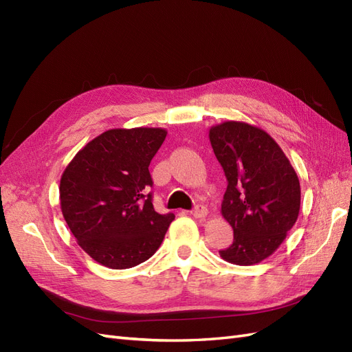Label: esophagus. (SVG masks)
<instances>
[{
	"label": "esophagus",
	"mask_w": 352,
	"mask_h": 352,
	"mask_svg": "<svg viewBox=\"0 0 352 352\" xmlns=\"http://www.w3.org/2000/svg\"><path fill=\"white\" fill-rule=\"evenodd\" d=\"M190 214H192V217H195V219H204L208 214V210H207V207L199 204L192 211H190Z\"/></svg>",
	"instance_id": "esophagus-1"
}]
</instances>
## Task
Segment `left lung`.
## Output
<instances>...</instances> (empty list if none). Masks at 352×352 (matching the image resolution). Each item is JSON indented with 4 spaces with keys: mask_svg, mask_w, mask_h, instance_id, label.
<instances>
[{
    "mask_svg": "<svg viewBox=\"0 0 352 352\" xmlns=\"http://www.w3.org/2000/svg\"><path fill=\"white\" fill-rule=\"evenodd\" d=\"M208 138L228 179L221 216L233 229V243L220 257L238 265L261 263L300 214V179L278 142L257 126L223 122L210 127Z\"/></svg>",
    "mask_w": 352,
    "mask_h": 352,
    "instance_id": "1",
    "label": "left lung"
}]
</instances>
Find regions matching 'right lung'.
Here are the masks:
<instances>
[{
  "mask_svg": "<svg viewBox=\"0 0 352 352\" xmlns=\"http://www.w3.org/2000/svg\"><path fill=\"white\" fill-rule=\"evenodd\" d=\"M163 127L110 129L73 157L60 180V206L79 247L109 269L146 261L175 214L153 207L150 166L166 140Z\"/></svg>",
  "mask_w": 352,
  "mask_h": 352,
  "instance_id": "1",
  "label": "right lung"
}]
</instances>
